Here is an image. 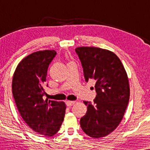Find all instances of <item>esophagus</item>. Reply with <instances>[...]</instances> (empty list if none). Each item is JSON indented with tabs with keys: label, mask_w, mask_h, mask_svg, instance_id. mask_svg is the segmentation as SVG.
Masks as SVG:
<instances>
[{
	"label": "esophagus",
	"mask_w": 150,
	"mask_h": 150,
	"mask_svg": "<svg viewBox=\"0 0 150 150\" xmlns=\"http://www.w3.org/2000/svg\"><path fill=\"white\" fill-rule=\"evenodd\" d=\"M65 103H66L67 106H72L73 104H74L75 102L74 101H68V100H67V101L65 102Z\"/></svg>",
	"instance_id": "1"
}]
</instances>
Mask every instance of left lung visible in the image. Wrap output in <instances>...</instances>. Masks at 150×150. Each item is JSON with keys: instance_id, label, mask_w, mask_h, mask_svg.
<instances>
[{"instance_id": "left-lung-1", "label": "left lung", "mask_w": 150, "mask_h": 150, "mask_svg": "<svg viewBox=\"0 0 150 150\" xmlns=\"http://www.w3.org/2000/svg\"><path fill=\"white\" fill-rule=\"evenodd\" d=\"M75 51L85 81H96L93 103L84 101L87 111L80 120L81 128L93 138L105 137L120 124L128 106L130 87L126 71L120 59L109 50L79 47Z\"/></svg>"}]
</instances>
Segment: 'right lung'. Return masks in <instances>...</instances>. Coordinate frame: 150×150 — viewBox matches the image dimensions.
Returning <instances> with one entry per match:
<instances>
[{
    "label": "right lung",
    "instance_id": "1",
    "mask_svg": "<svg viewBox=\"0 0 150 150\" xmlns=\"http://www.w3.org/2000/svg\"><path fill=\"white\" fill-rule=\"evenodd\" d=\"M56 54L55 50H46L26 57L18 64L12 81L20 115L33 130L44 137H52L59 130L66 108L63 102L43 99L48 65Z\"/></svg>",
    "mask_w": 150,
    "mask_h": 150
}]
</instances>
